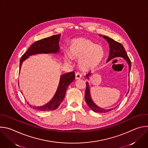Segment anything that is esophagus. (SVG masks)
I'll use <instances>...</instances> for the list:
<instances>
[{
	"mask_svg": "<svg viewBox=\"0 0 148 148\" xmlns=\"http://www.w3.org/2000/svg\"><path fill=\"white\" fill-rule=\"evenodd\" d=\"M81 78V75L79 73H75V78L76 79H80Z\"/></svg>",
	"mask_w": 148,
	"mask_h": 148,
	"instance_id": "34e87169",
	"label": "esophagus"
}]
</instances>
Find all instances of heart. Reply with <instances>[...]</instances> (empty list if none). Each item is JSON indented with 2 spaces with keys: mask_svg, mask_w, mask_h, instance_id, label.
<instances>
[{
  "mask_svg": "<svg viewBox=\"0 0 148 148\" xmlns=\"http://www.w3.org/2000/svg\"><path fill=\"white\" fill-rule=\"evenodd\" d=\"M103 55V50L100 46L88 38H78L71 41L70 53H66L65 59L71 62L72 56L79 60V68L83 71H90L98 66Z\"/></svg>",
  "mask_w": 148,
  "mask_h": 148,
  "instance_id": "heart-1",
  "label": "heart"
}]
</instances>
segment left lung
Wrapping results in <instances>:
<instances>
[{"label":"left lung","mask_w":148,"mask_h":148,"mask_svg":"<svg viewBox=\"0 0 148 148\" xmlns=\"http://www.w3.org/2000/svg\"><path fill=\"white\" fill-rule=\"evenodd\" d=\"M101 36V35H100ZM103 38H105L107 41L108 43H109V46H110V54L107 60V61H110L114 58L115 57H122L127 62L128 66H129V73L131 71V62L128 57L127 53H126L123 46L120 43H118V42L115 41L111 38H110L108 36H102ZM91 73H89L86 75V77L87 78L89 79V77L91 75ZM130 84V83H129ZM130 86V85H129ZM129 91H128V93ZM85 100L86 101V103L88 105V107L95 112H99V113H105V112H108L110 111L111 110L115 108L116 107L109 110H106V109H103L102 108L97 105L93 102L92 99H91V95H90V86L88 82H86V93H85Z\"/></svg>","instance_id":"1"}]
</instances>
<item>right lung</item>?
I'll return each mask as SVG.
<instances>
[{
    "label": "right lung",
    "instance_id": "add662e5",
    "mask_svg": "<svg viewBox=\"0 0 148 148\" xmlns=\"http://www.w3.org/2000/svg\"><path fill=\"white\" fill-rule=\"evenodd\" d=\"M61 34H57L50 36L47 38L40 40L34 43L27 50V51L22 56L20 60L19 72L22 67L23 62L26 60L30 56L36 54H49L57 53L60 51L59 41ZM75 79V73L74 71L67 73L61 75L58 87L56 92L52 98L46 105L40 107L32 106L29 102L27 103L33 109L41 111H53L57 109L60 104L64 99L66 90L70 84Z\"/></svg>",
    "mask_w": 148,
    "mask_h": 148
}]
</instances>
